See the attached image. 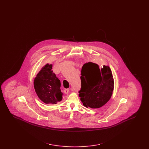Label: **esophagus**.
<instances>
[{"mask_svg":"<svg viewBox=\"0 0 149 149\" xmlns=\"http://www.w3.org/2000/svg\"><path fill=\"white\" fill-rule=\"evenodd\" d=\"M69 91H70L69 89H65L64 92L65 94H68V93L69 92Z\"/></svg>","mask_w":149,"mask_h":149,"instance_id":"esophagus-1","label":"esophagus"}]
</instances>
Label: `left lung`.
Here are the masks:
<instances>
[{
	"label": "left lung",
	"instance_id": "left-lung-1",
	"mask_svg": "<svg viewBox=\"0 0 149 149\" xmlns=\"http://www.w3.org/2000/svg\"><path fill=\"white\" fill-rule=\"evenodd\" d=\"M81 87L79 96L84 106L98 108L111 99L114 89V79L108 66L99 68L98 65L89 62L81 71Z\"/></svg>",
	"mask_w": 149,
	"mask_h": 149
}]
</instances>
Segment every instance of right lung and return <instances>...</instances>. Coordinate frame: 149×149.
<instances>
[{
	"mask_svg": "<svg viewBox=\"0 0 149 149\" xmlns=\"http://www.w3.org/2000/svg\"><path fill=\"white\" fill-rule=\"evenodd\" d=\"M52 67V64H46L37 74L33 81L38 97L46 104H56L63 99L61 83L53 72Z\"/></svg>",
	"mask_w": 149,
	"mask_h": 149,
	"instance_id": "add662e5",
	"label": "right lung"
}]
</instances>
